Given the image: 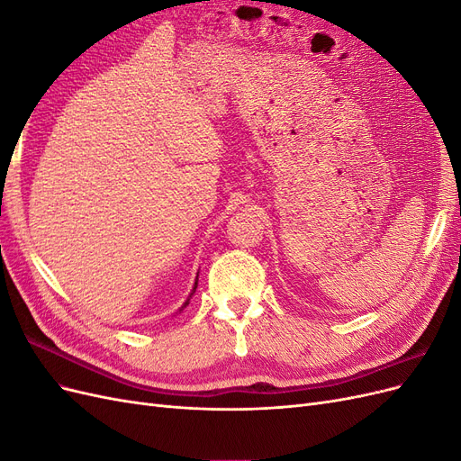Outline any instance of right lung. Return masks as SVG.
Listing matches in <instances>:
<instances>
[{
  "label": "right lung",
  "instance_id": "obj_1",
  "mask_svg": "<svg viewBox=\"0 0 461 461\" xmlns=\"http://www.w3.org/2000/svg\"><path fill=\"white\" fill-rule=\"evenodd\" d=\"M196 286H198V281H196V285H194V290H196ZM186 303H188V302H186ZM186 303H185V305H186Z\"/></svg>",
  "mask_w": 461,
  "mask_h": 461
}]
</instances>
